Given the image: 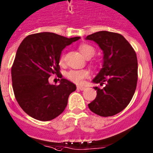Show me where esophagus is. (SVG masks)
<instances>
[{
	"label": "esophagus",
	"mask_w": 153,
	"mask_h": 153,
	"mask_svg": "<svg viewBox=\"0 0 153 153\" xmlns=\"http://www.w3.org/2000/svg\"><path fill=\"white\" fill-rule=\"evenodd\" d=\"M85 88H86V87L82 86V85H78L77 86V89L80 90V91H84V90H85Z\"/></svg>",
	"instance_id": "esophagus-1"
}]
</instances>
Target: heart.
Here are the masks:
<instances>
[{"instance_id":"obj_1","label":"heart","mask_w":153,"mask_h":153,"mask_svg":"<svg viewBox=\"0 0 153 153\" xmlns=\"http://www.w3.org/2000/svg\"><path fill=\"white\" fill-rule=\"evenodd\" d=\"M79 51L82 53V55L86 58L88 57H92L94 55L95 50L92 46L89 44H81L79 47ZM64 55L62 54L59 57V64H62L64 62ZM89 75V72L88 70H70L69 72H67L66 77L72 81V82H75L77 84H81L83 82L84 79L88 78Z\"/></svg>"}]
</instances>
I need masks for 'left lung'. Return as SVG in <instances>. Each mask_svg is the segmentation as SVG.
Masks as SVG:
<instances>
[{
  "instance_id": "1",
  "label": "left lung",
  "mask_w": 153,
  "mask_h": 153,
  "mask_svg": "<svg viewBox=\"0 0 153 153\" xmlns=\"http://www.w3.org/2000/svg\"><path fill=\"white\" fill-rule=\"evenodd\" d=\"M103 51L102 68L93 79L97 97L89 109L102 117L122 112L132 99L137 83V58L134 50L122 35L101 31L87 36Z\"/></svg>"
}]
</instances>
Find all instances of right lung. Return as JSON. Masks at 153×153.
Here are the masks:
<instances>
[{
	"label": "right lung",
	"instance_id": "add662e5",
	"mask_svg": "<svg viewBox=\"0 0 153 153\" xmlns=\"http://www.w3.org/2000/svg\"><path fill=\"white\" fill-rule=\"evenodd\" d=\"M78 39L80 37L68 38L41 32L28 35L22 41L11 75L16 100L29 116L51 121L65 110L68 97L76 86L62 78L59 85H51L48 78L54 74L59 78L62 75L59 65L62 51Z\"/></svg>",
	"mask_w": 153,
	"mask_h": 153
}]
</instances>
